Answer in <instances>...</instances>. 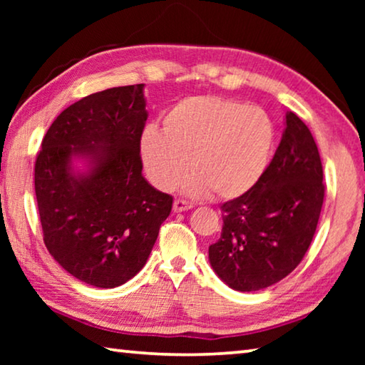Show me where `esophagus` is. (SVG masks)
<instances>
[{
	"label": "esophagus",
	"instance_id": "obj_1",
	"mask_svg": "<svg viewBox=\"0 0 365 365\" xmlns=\"http://www.w3.org/2000/svg\"><path fill=\"white\" fill-rule=\"evenodd\" d=\"M193 207V202L183 201V200H175L174 201V212H183L188 211V209Z\"/></svg>",
	"mask_w": 365,
	"mask_h": 365
}]
</instances>
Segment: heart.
Instances as JSON below:
<instances>
[{
	"label": "heart",
	"instance_id": "obj_1",
	"mask_svg": "<svg viewBox=\"0 0 365 365\" xmlns=\"http://www.w3.org/2000/svg\"><path fill=\"white\" fill-rule=\"evenodd\" d=\"M163 123L146 125L140 138L146 175L160 190L175 188L191 168L188 193L233 200L261 180L275 145L270 115L228 98H185Z\"/></svg>",
	"mask_w": 365,
	"mask_h": 365
}]
</instances>
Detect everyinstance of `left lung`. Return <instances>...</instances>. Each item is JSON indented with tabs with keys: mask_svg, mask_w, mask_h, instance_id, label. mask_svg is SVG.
Masks as SVG:
<instances>
[{
	"mask_svg": "<svg viewBox=\"0 0 365 365\" xmlns=\"http://www.w3.org/2000/svg\"><path fill=\"white\" fill-rule=\"evenodd\" d=\"M322 180L312 133L289 110L261 180L220 206L222 233L209 246V262L219 279L237 292H257L292 274L316 233L325 193Z\"/></svg>",
	"mask_w": 365,
	"mask_h": 365,
	"instance_id": "8db88e82",
	"label": "left lung"
}]
</instances>
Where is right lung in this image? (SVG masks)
I'll list each match as a JSON object with an SVG mask.
<instances>
[{"label":"right lung","instance_id":"obj_1","mask_svg":"<svg viewBox=\"0 0 365 365\" xmlns=\"http://www.w3.org/2000/svg\"><path fill=\"white\" fill-rule=\"evenodd\" d=\"M145 83L98 91L64 109L35 160L43 240L80 282L115 288L143 269L174 197L145 180ZM87 168L76 171L73 160Z\"/></svg>","mask_w":365,"mask_h":365}]
</instances>
